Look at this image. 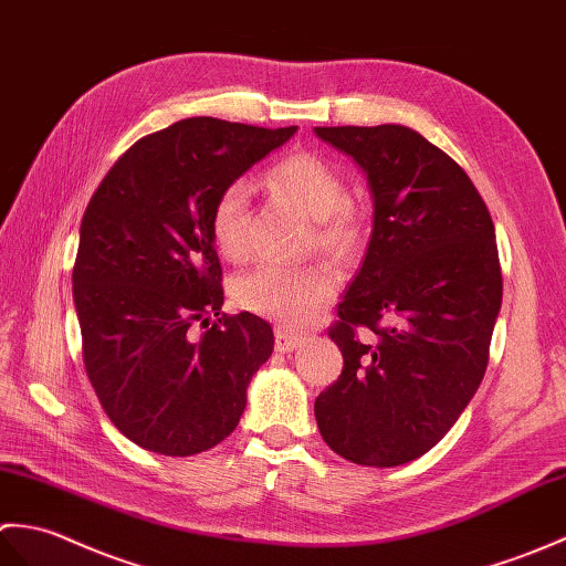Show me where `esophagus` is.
Here are the masks:
<instances>
[{"label": "esophagus", "mask_w": 566, "mask_h": 566, "mask_svg": "<svg viewBox=\"0 0 566 566\" xmlns=\"http://www.w3.org/2000/svg\"><path fill=\"white\" fill-rule=\"evenodd\" d=\"M303 342H305L303 332L287 329V326H275V350H281V354H287V350L297 348Z\"/></svg>", "instance_id": "esophagus-1"}]
</instances>
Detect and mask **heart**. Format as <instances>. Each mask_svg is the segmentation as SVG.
Segmentation results:
<instances>
[{"label":"heart","instance_id":"1","mask_svg":"<svg viewBox=\"0 0 566 566\" xmlns=\"http://www.w3.org/2000/svg\"><path fill=\"white\" fill-rule=\"evenodd\" d=\"M269 181L315 218L312 244L332 256H348L366 237V222L356 203L346 198V186L329 161L315 153H293L269 169ZM247 200L249 186L228 184L210 210V234L222 256L232 261L247 254ZM334 275L322 261L305 266L256 263L232 281L234 303L254 315L283 324H303L332 300Z\"/></svg>","mask_w":566,"mask_h":566}]
</instances>
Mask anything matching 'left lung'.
<instances>
[{
	"mask_svg": "<svg viewBox=\"0 0 566 566\" xmlns=\"http://www.w3.org/2000/svg\"><path fill=\"white\" fill-rule=\"evenodd\" d=\"M368 174L373 234L329 336L344 370L315 401L334 453L395 468L441 441L480 387L501 307L494 222L468 174L405 125L315 128Z\"/></svg>",
	"mask_w": 566,
	"mask_h": 566,
	"instance_id": "1",
	"label": "left lung"
}]
</instances>
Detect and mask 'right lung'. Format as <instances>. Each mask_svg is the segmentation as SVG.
<instances>
[{
    "label": "right lung",
    "instance_id": "right-lung-1",
    "mask_svg": "<svg viewBox=\"0 0 566 566\" xmlns=\"http://www.w3.org/2000/svg\"><path fill=\"white\" fill-rule=\"evenodd\" d=\"M295 130L179 120L125 149L84 210L72 269L84 368L113 426L145 450L186 458L224 441L273 354L266 322L222 312L210 210Z\"/></svg>",
    "mask_w": 566,
    "mask_h": 566
}]
</instances>
